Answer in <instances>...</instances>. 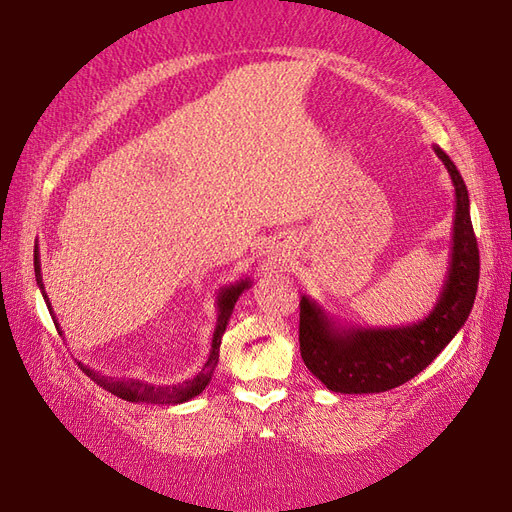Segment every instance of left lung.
Returning a JSON list of instances; mask_svg holds the SVG:
<instances>
[{
	"label": "left lung",
	"instance_id": "left-lung-1",
	"mask_svg": "<svg viewBox=\"0 0 512 512\" xmlns=\"http://www.w3.org/2000/svg\"><path fill=\"white\" fill-rule=\"evenodd\" d=\"M455 185L451 260L438 303L404 327H346L318 301L301 297L299 344L307 369L333 393H384L431 365L468 320L478 288V245L470 220V196L457 166L433 145Z\"/></svg>",
	"mask_w": 512,
	"mask_h": 512
}]
</instances>
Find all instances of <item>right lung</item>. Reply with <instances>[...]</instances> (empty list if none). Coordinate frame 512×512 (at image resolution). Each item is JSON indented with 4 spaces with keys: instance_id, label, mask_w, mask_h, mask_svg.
<instances>
[{
    "instance_id": "1",
    "label": "right lung",
    "mask_w": 512,
    "mask_h": 512,
    "mask_svg": "<svg viewBox=\"0 0 512 512\" xmlns=\"http://www.w3.org/2000/svg\"><path fill=\"white\" fill-rule=\"evenodd\" d=\"M34 271H36V282H38V288L42 292L44 297V303L46 307H49L51 312V318L55 322V327L59 329L57 324V318L53 314V307H51V301L49 297H46V290H44V282H42V273H40V250H38V243L34 247ZM252 286V280L250 277H245V280H239L235 284L230 286H224L220 288L218 292V299H215V305H218V324H215V331H213V339H211V350H209V359L205 361L203 369L198 371V374L190 380L185 382H179V384H164V386H158V384H149L145 380H132V378H111V376H102L100 371H94L89 369L87 365L79 363L81 369L85 371V374L94 380L96 384H100L104 391L113 393L121 399L126 401H136V404H162V406H177V404H183V401H190L194 399L196 395L203 393L207 389V384L211 382V376L215 367H218V359H220V346H222V335L226 331V324L232 316V309H235L237 301L241 294Z\"/></svg>"
}]
</instances>
